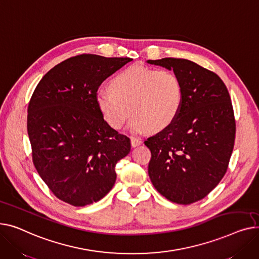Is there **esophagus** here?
Instances as JSON below:
<instances>
[{"label": "esophagus", "instance_id": "obj_1", "mask_svg": "<svg viewBox=\"0 0 259 259\" xmlns=\"http://www.w3.org/2000/svg\"><path fill=\"white\" fill-rule=\"evenodd\" d=\"M141 143H142V141H141L140 138H136V137H132V138H131V144H132L133 147L138 146V145H140Z\"/></svg>", "mask_w": 259, "mask_h": 259}]
</instances>
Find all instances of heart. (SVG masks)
<instances>
[{"label":"heart","mask_w":259,"mask_h":259,"mask_svg":"<svg viewBox=\"0 0 259 259\" xmlns=\"http://www.w3.org/2000/svg\"><path fill=\"white\" fill-rule=\"evenodd\" d=\"M111 89H99L96 93L102 118L119 130L133 113L130 128L135 134L169 125L178 115L183 95L181 81L172 71L142 66L121 71L111 81Z\"/></svg>","instance_id":"b5f03b06"}]
</instances>
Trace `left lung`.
Segmentation results:
<instances>
[{
    "instance_id": "left-lung-1",
    "label": "left lung",
    "mask_w": 259,
    "mask_h": 259,
    "mask_svg": "<svg viewBox=\"0 0 259 259\" xmlns=\"http://www.w3.org/2000/svg\"><path fill=\"white\" fill-rule=\"evenodd\" d=\"M172 70L182 84V103L172 122L144 141L150 149L148 175L167 200L188 205L220 183L235 140L229 92L219 76L188 59L147 60Z\"/></svg>"
}]
</instances>
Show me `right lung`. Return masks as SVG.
I'll return each instance as SVG.
<instances>
[{
  "instance_id": "add662e5",
  "label": "right lung",
  "mask_w": 259,
  "mask_h": 259,
  "mask_svg": "<svg viewBox=\"0 0 259 259\" xmlns=\"http://www.w3.org/2000/svg\"><path fill=\"white\" fill-rule=\"evenodd\" d=\"M128 57L81 54L52 68L28 105L27 130L32 160L57 199L75 207L98 202L116 182L115 166L131 140L112 128L96 104L104 79Z\"/></svg>"
}]
</instances>
